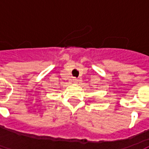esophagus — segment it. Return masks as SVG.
<instances>
[{"label":"esophagus","mask_w":149,"mask_h":149,"mask_svg":"<svg viewBox=\"0 0 149 149\" xmlns=\"http://www.w3.org/2000/svg\"><path fill=\"white\" fill-rule=\"evenodd\" d=\"M73 81H74V83H75V84H78V83L79 82V79H73Z\"/></svg>","instance_id":"34e87169"}]
</instances>
